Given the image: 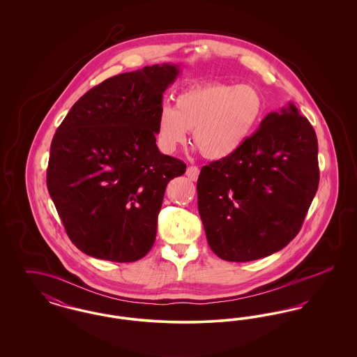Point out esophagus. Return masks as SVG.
<instances>
[{
    "label": "esophagus",
    "instance_id": "34e87169",
    "mask_svg": "<svg viewBox=\"0 0 357 357\" xmlns=\"http://www.w3.org/2000/svg\"><path fill=\"white\" fill-rule=\"evenodd\" d=\"M186 175L190 181H197L198 175H199V169L197 166H188L186 170Z\"/></svg>",
    "mask_w": 357,
    "mask_h": 357
}]
</instances>
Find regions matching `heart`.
I'll list each match as a JSON object with an SVG mask.
<instances>
[{"instance_id":"heart-1","label":"heart","mask_w":357,"mask_h":357,"mask_svg":"<svg viewBox=\"0 0 357 357\" xmlns=\"http://www.w3.org/2000/svg\"><path fill=\"white\" fill-rule=\"evenodd\" d=\"M264 112V96L252 85H195L176 95L174 108L160 107L156 140L162 151L172 153L192 131V142L206 159L223 160L243 147Z\"/></svg>"}]
</instances>
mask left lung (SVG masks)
Here are the masks:
<instances>
[{"label": "left lung", "mask_w": 357, "mask_h": 357, "mask_svg": "<svg viewBox=\"0 0 357 357\" xmlns=\"http://www.w3.org/2000/svg\"><path fill=\"white\" fill-rule=\"evenodd\" d=\"M317 153L313 127L289 102L268 114L238 153L202 167L198 210L211 250L248 262L284 249L316 195Z\"/></svg>", "instance_id": "obj_1"}]
</instances>
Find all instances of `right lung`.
<instances>
[{
	"instance_id": "right-lung-1",
	"label": "right lung",
	"mask_w": 357,
	"mask_h": 357,
	"mask_svg": "<svg viewBox=\"0 0 357 357\" xmlns=\"http://www.w3.org/2000/svg\"><path fill=\"white\" fill-rule=\"evenodd\" d=\"M179 73L166 63L109 77L73 104L53 136L47 186L85 255L134 262L151 250L167 183L186 171L155 143L163 93Z\"/></svg>"
}]
</instances>
